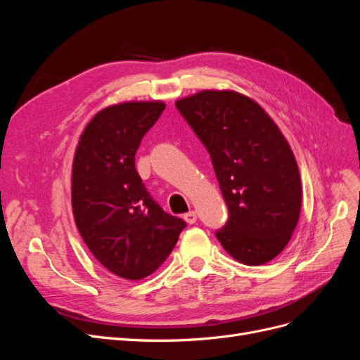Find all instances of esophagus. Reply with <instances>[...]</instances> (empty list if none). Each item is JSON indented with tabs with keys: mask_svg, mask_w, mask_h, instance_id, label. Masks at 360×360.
I'll return each instance as SVG.
<instances>
[{
	"mask_svg": "<svg viewBox=\"0 0 360 360\" xmlns=\"http://www.w3.org/2000/svg\"><path fill=\"white\" fill-rule=\"evenodd\" d=\"M183 219L186 221L188 224L192 225V224L197 222V213H195L193 210H192V212H188V213H184V214H183Z\"/></svg>",
	"mask_w": 360,
	"mask_h": 360,
	"instance_id": "obj_1",
	"label": "esophagus"
}]
</instances>
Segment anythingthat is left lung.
<instances>
[{
	"mask_svg": "<svg viewBox=\"0 0 360 360\" xmlns=\"http://www.w3.org/2000/svg\"><path fill=\"white\" fill-rule=\"evenodd\" d=\"M176 108L209 151L228 207L216 238L243 264L274 259L290 242L302 204L287 139L263 108L236 91L204 90Z\"/></svg>",
	"mask_w": 360,
	"mask_h": 360,
	"instance_id": "obj_1",
	"label": "left lung"
}]
</instances>
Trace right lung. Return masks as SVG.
<instances>
[{
    "mask_svg": "<svg viewBox=\"0 0 360 360\" xmlns=\"http://www.w3.org/2000/svg\"><path fill=\"white\" fill-rule=\"evenodd\" d=\"M163 110L162 102L108 106L86 124L75 151L76 226L96 259L130 281L153 274L186 226L151 198L135 168L141 139Z\"/></svg>",
    "mask_w": 360,
    "mask_h": 360,
    "instance_id": "add662e5",
    "label": "right lung"
}]
</instances>
